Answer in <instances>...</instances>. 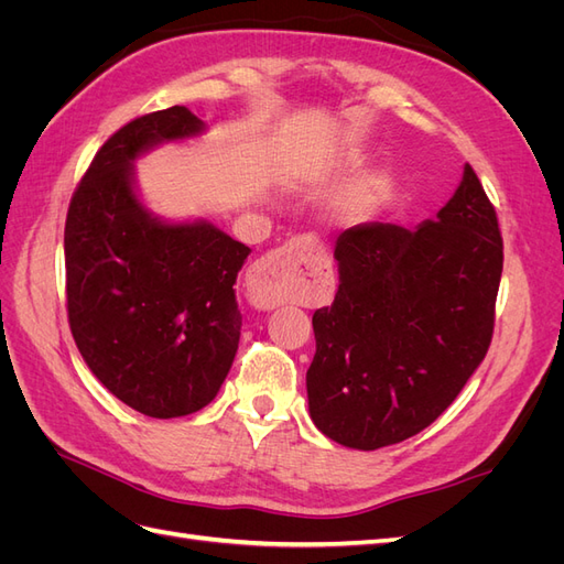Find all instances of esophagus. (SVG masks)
Returning a JSON list of instances; mask_svg holds the SVG:
<instances>
[{"mask_svg": "<svg viewBox=\"0 0 564 564\" xmlns=\"http://www.w3.org/2000/svg\"><path fill=\"white\" fill-rule=\"evenodd\" d=\"M332 268L311 237H292L253 265V282L268 305L301 301L332 289Z\"/></svg>", "mask_w": 564, "mask_h": 564, "instance_id": "obj_1", "label": "esophagus"}]
</instances>
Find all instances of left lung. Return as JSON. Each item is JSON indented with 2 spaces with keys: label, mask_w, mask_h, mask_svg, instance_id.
Instances as JSON below:
<instances>
[{
  "label": "left lung",
  "mask_w": 564,
  "mask_h": 564,
  "mask_svg": "<svg viewBox=\"0 0 564 564\" xmlns=\"http://www.w3.org/2000/svg\"><path fill=\"white\" fill-rule=\"evenodd\" d=\"M338 292L313 315L311 419L334 442L381 449L421 433L485 360L503 270L497 209L466 164L435 220L338 235Z\"/></svg>",
  "instance_id": "obj_1"
}]
</instances>
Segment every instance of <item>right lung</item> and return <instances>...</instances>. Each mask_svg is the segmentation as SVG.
I'll return each instance as SVG.
<instances>
[{"label": "right lung", "instance_id": "right-lung-1", "mask_svg": "<svg viewBox=\"0 0 564 564\" xmlns=\"http://www.w3.org/2000/svg\"><path fill=\"white\" fill-rule=\"evenodd\" d=\"M202 129L183 106L131 119L100 145L65 218L75 344L117 400L152 419L207 406L240 344L232 284L251 249L204 220L162 224L131 183L143 150Z\"/></svg>", "mask_w": 564, "mask_h": 564}]
</instances>
